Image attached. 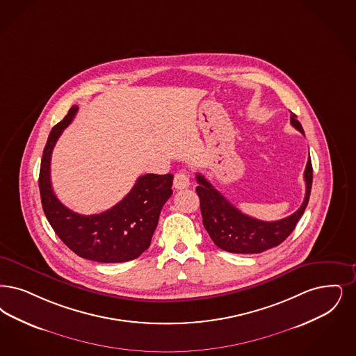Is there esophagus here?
Masks as SVG:
<instances>
[{
    "label": "esophagus",
    "instance_id": "esophagus-1",
    "mask_svg": "<svg viewBox=\"0 0 356 356\" xmlns=\"http://www.w3.org/2000/svg\"><path fill=\"white\" fill-rule=\"evenodd\" d=\"M191 184L189 181V176L186 172H179L175 175V179H173V186L176 189H186Z\"/></svg>",
    "mask_w": 356,
    "mask_h": 356
}]
</instances>
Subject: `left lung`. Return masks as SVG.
<instances>
[{
    "label": "left lung",
    "mask_w": 356,
    "mask_h": 356,
    "mask_svg": "<svg viewBox=\"0 0 356 356\" xmlns=\"http://www.w3.org/2000/svg\"><path fill=\"white\" fill-rule=\"evenodd\" d=\"M290 122L293 127L305 135L303 128L297 120V115L291 114ZM303 177L306 181V195L298 211L278 221H262L240 212L202 175L197 173L196 179L199 186L196 188V192L200 197L204 228L207 229L214 243L229 253L254 254L278 246L294 230L310 199L313 184V165L310 156Z\"/></svg>",
    "instance_id": "left-lung-1"
}]
</instances>
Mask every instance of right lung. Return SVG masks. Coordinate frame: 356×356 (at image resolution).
I'll return each mask as SVG.
<instances>
[{
	"instance_id": "right-lung-1",
	"label": "right lung",
	"mask_w": 356,
	"mask_h": 356,
	"mask_svg": "<svg viewBox=\"0 0 356 356\" xmlns=\"http://www.w3.org/2000/svg\"><path fill=\"white\" fill-rule=\"evenodd\" d=\"M78 111L54 126L43 149L40 170V193L43 212L51 228L75 254L102 264L135 259L148 249L163 205L171 197L173 175L140 176L127 196L111 209L99 214L75 213L57 199L50 181V160L58 138Z\"/></svg>"
}]
</instances>
